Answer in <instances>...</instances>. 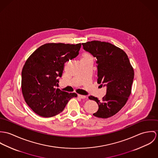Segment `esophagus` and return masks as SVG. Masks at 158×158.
I'll list each match as a JSON object with an SVG mask.
<instances>
[{
  "instance_id": "34e87169",
  "label": "esophagus",
  "mask_w": 158,
  "mask_h": 158,
  "mask_svg": "<svg viewBox=\"0 0 158 158\" xmlns=\"http://www.w3.org/2000/svg\"><path fill=\"white\" fill-rule=\"evenodd\" d=\"M78 97H79V98H81V99H85V98H87L85 96H84V95H81V94H78Z\"/></svg>"
}]
</instances>
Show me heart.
Instances as JSON below:
<instances>
[{
    "label": "heart",
    "mask_w": 158,
    "mask_h": 158,
    "mask_svg": "<svg viewBox=\"0 0 158 158\" xmlns=\"http://www.w3.org/2000/svg\"><path fill=\"white\" fill-rule=\"evenodd\" d=\"M82 59H92V58H91V56L89 54L85 53V54L83 55Z\"/></svg>",
    "instance_id": "b5f03b06"
}]
</instances>
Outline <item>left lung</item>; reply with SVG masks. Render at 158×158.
I'll return each mask as SVG.
<instances>
[{
	"instance_id": "1",
	"label": "left lung",
	"mask_w": 158,
	"mask_h": 158,
	"mask_svg": "<svg viewBox=\"0 0 158 158\" xmlns=\"http://www.w3.org/2000/svg\"><path fill=\"white\" fill-rule=\"evenodd\" d=\"M82 44L85 51L96 58L98 83L106 88L102 100L89 96L99 106L93 115L104 119L110 118L125 105L131 94L133 69L127 54L110 43L94 40Z\"/></svg>"
}]
</instances>
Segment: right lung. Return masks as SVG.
<instances>
[{
	"mask_svg": "<svg viewBox=\"0 0 158 158\" xmlns=\"http://www.w3.org/2000/svg\"><path fill=\"white\" fill-rule=\"evenodd\" d=\"M81 44H46L27 60L22 71V91L27 105L37 114L49 118L61 113L75 93L56 88L64 64L75 58Z\"/></svg>",
	"mask_w": 158,
	"mask_h": 158,
	"instance_id": "right-lung-1",
	"label": "right lung"
}]
</instances>
